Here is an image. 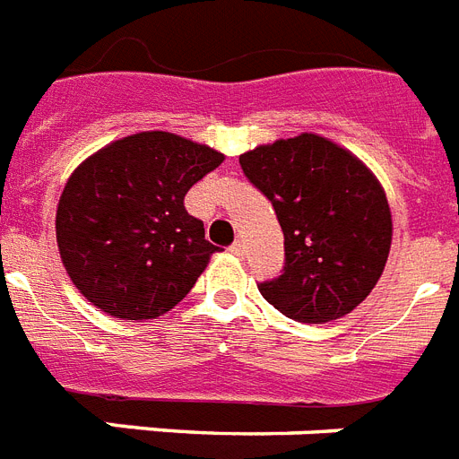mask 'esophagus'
I'll list each match as a JSON object with an SVG mask.
<instances>
[{"label":"esophagus","mask_w":459,"mask_h":459,"mask_svg":"<svg viewBox=\"0 0 459 459\" xmlns=\"http://www.w3.org/2000/svg\"><path fill=\"white\" fill-rule=\"evenodd\" d=\"M230 251H232L237 258H244V255H247V247H244V241H234L232 247H230Z\"/></svg>","instance_id":"34e87169"}]
</instances>
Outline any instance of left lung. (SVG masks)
Wrapping results in <instances>:
<instances>
[{"label":"left lung","mask_w":459,"mask_h":459,"mask_svg":"<svg viewBox=\"0 0 459 459\" xmlns=\"http://www.w3.org/2000/svg\"><path fill=\"white\" fill-rule=\"evenodd\" d=\"M239 163L273 201L284 232V273L258 284L263 299L307 325L355 310L377 287L394 237L375 172L313 132L255 146Z\"/></svg>","instance_id":"8db88e82"}]
</instances>
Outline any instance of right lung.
<instances>
[{"label": "right lung", "instance_id": "right-lung-1", "mask_svg": "<svg viewBox=\"0 0 459 459\" xmlns=\"http://www.w3.org/2000/svg\"><path fill=\"white\" fill-rule=\"evenodd\" d=\"M225 156L172 132H137L84 159L56 208L71 281L120 320H153L192 291L212 247L185 194Z\"/></svg>", "mask_w": 459, "mask_h": 459}]
</instances>
